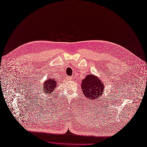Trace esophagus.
<instances>
[{"instance_id":"esophagus-1","label":"esophagus","mask_w":147,"mask_h":147,"mask_svg":"<svg viewBox=\"0 0 147 147\" xmlns=\"http://www.w3.org/2000/svg\"><path fill=\"white\" fill-rule=\"evenodd\" d=\"M66 80H68V81H71L72 80V78L71 77V76H67V77L66 78Z\"/></svg>"}]
</instances>
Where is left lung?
Masks as SVG:
<instances>
[{
	"label": "left lung",
	"mask_w": 147,
	"mask_h": 147,
	"mask_svg": "<svg viewBox=\"0 0 147 147\" xmlns=\"http://www.w3.org/2000/svg\"><path fill=\"white\" fill-rule=\"evenodd\" d=\"M81 88L83 94L90 100L100 97L105 91V85L98 76L92 74L87 75L82 80Z\"/></svg>",
	"instance_id": "left-lung-1"
}]
</instances>
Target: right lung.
<instances>
[{"instance_id": "add662e5", "label": "right lung", "mask_w": 147, "mask_h": 147, "mask_svg": "<svg viewBox=\"0 0 147 147\" xmlns=\"http://www.w3.org/2000/svg\"><path fill=\"white\" fill-rule=\"evenodd\" d=\"M57 86V81L54 79L49 78L44 82L43 86V91L44 93L47 94H51L54 90L55 88H56Z\"/></svg>"}]
</instances>
